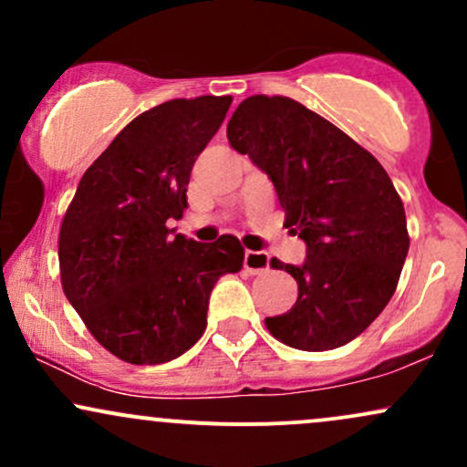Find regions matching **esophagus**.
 <instances>
[{
  "mask_svg": "<svg viewBox=\"0 0 467 467\" xmlns=\"http://www.w3.org/2000/svg\"><path fill=\"white\" fill-rule=\"evenodd\" d=\"M244 267L250 275H261V272H265L270 267V254L264 250H245Z\"/></svg>",
  "mask_w": 467,
  "mask_h": 467,
  "instance_id": "1",
  "label": "esophagus"
}]
</instances>
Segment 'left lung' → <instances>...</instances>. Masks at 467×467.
Returning <instances> with one entry per match:
<instances>
[{
  "instance_id": "obj_1",
  "label": "left lung",
  "mask_w": 467,
  "mask_h": 467,
  "mask_svg": "<svg viewBox=\"0 0 467 467\" xmlns=\"http://www.w3.org/2000/svg\"><path fill=\"white\" fill-rule=\"evenodd\" d=\"M233 149L275 184L285 226L307 245L303 265L281 264L298 283L270 334L301 351L358 337L382 314L409 254L404 203L382 164L323 116L285 96H250L228 122Z\"/></svg>"
}]
</instances>
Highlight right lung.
<instances>
[{
	"mask_svg": "<svg viewBox=\"0 0 467 467\" xmlns=\"http://www.w3.org/2000/svg\"><path fill=\"white\" fill-rule=\"evenodd\" d=\"M233 99H175L133 118L78 182L58 234L67 301L107 351L131 364L180 358L206 329L219 276L244 265L233 234H173L192 164Z\"/></svg>",
	"mask_w": 467,
	"mask_h": 467,
	"instance_id": "right-lung-1",
	"label": "right lung"
}]
</instances>
